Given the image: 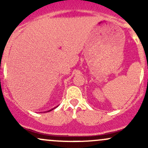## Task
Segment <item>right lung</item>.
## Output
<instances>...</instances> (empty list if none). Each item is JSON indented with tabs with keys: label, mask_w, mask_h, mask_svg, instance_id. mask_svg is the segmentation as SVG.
Listing matches in <instances>:
<instances>
[{
	"label": "right lung",
	"mask_w": 148,
	"mask_h": 148,
	"mask_svg": "<svg viewBox=\"0 0 148 148\" xmlns=\"http://www.w3.org/2000/svg\"><path fill=\"white\" fill-rule=\"evenodd\" d=\"M55 108H56V107H55ZM53 109H54V108H53L52 110H53ZM51 110H49V111H51ZM48 112H49V111H48Z\"/></svg>",
	"instance_id": "obj_1"
}]
</instances>
